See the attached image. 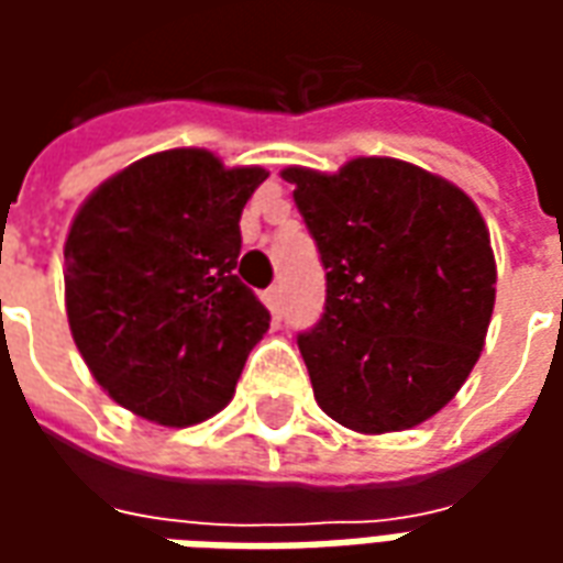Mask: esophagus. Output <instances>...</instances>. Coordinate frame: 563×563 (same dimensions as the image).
<instances>
[{
    "mask_svg": "<svg viewBox=\"0 0 563 563\" xmlns=\"http://www.w3.org/2000/svg\"><path fill=\"white\" fill-rule=\"evenodd\" d=\"M265 305L271 307V313L277 317L283 310V286H271L268 292H265Z\"/></svg>",
    "mask_w": 563,
    "mask_h": 563,
    "instance_id": "34e87169",
    "label": "esophagus"
}]
</instances>
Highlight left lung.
<instances>
[{
  "mask_svg": "<svg viewBox=\"0 0 563 563\" xmlns=\"http://www.w3.org/2000/svg\"><path fill=\"white\" fill-rule=\"evenodd\" d=\"M325 268V313L298 334L322 413L362 434L407 431L471 377L495 310V253L459 186L358 156L286 168Z\"/></svg>",
  "mask_w": 563,
  "mask_h": 563,
  "instance_id": "8db88e82",
  "label": "left lung"
}]
</instances>
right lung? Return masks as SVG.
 <instances>
[{"mask_svg": "<svg viewBox=\"0 0 563 563\" xmlns=\"http://www.w3.org/2000/svg\"><path fill=\"white\" fill-rule=\"evenodd\" d=\"M265 177L208 150H162L108 177L68 229L71 338L96 383L147 422L220 413L268 331L238 277L241 210Z\"/></svg>", "mask_w": 563, "mask_h": 563, "instance_id": "add662e5", "label": "right lung"}]
</instances>
